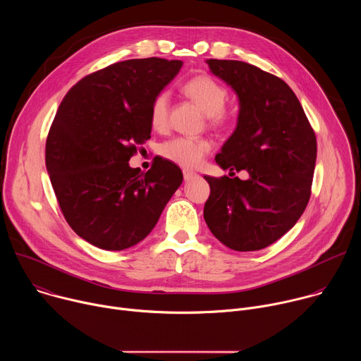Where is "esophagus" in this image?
Returning <instances> with one entry per match:
<instances>
[{
	"instance_id": "obj_1",
	"label": "esophagus",
	"mask_w": 361,
	"mask_h": 361,
	"mask_svg": "<svg viewBox=\"0 0 361 361\" xmlns=\"http://www.w3.org/2000/svg\"><path fill=\"white\" fill-rule=\"evenodd\" d=\"M183 174H184V180H185V181H190V180H192L194 177H197V174H195V173L188 171V170H184V171H183Z\"/></svg>"
}]
</instances>
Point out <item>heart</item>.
I'll return each instance as SVG.
<instances>
[{"instance_id":"b5f03b06","label":"heart","mask_w":361,"mask_h":361,"mask_svg":"<svg viewBox=\"0 0 361 361\" xmlns=\"http://www.w3.org/2000/svg\"><path fill=\"white\" fill-rule=\"evenodd\" d=\"M184 92L209 114L213 126L221 127L230 121V113L226 110L228 90L214 77L200 74L190 78L184 87ZM149 123L156 130H164L170 123V95L166 91L159 92L152 98L149 107ZM212 149V141L197 137H174L161 144V156L171 163L194 169L197 167L207 152Z\"/></svg>"}]
</instances>
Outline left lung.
I'll list each match as a JSON object with an SVG mask.
<instances>
[{
  "mask_svg": "<svg viewBox=\"0 0 361 361\" xmlns=\"http://www.w3.org/2000/svg\"><path fill=\"white\" fill-rule=\"evenodd\" d=\"M205 63L240 101L235 131L216 161L224 170H245L250 178L205 176L210 197L204 204V220L228 248L262 250L283 237L307 207L317 157L316 134L281 78L243 61Z\"/></svg>",
  "mask_w": 361,
  "mask_h": 361,
  "instance_id": "8db88e82",
  "label": "left lung"
}]
</instances>
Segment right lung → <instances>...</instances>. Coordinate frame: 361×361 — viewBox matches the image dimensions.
I'll use <instances>...</instances> for the list:
<instances>
[{
	"instance_id": "right-lung-1",
	"label": "right lung",
	"mask_w": 361,
	"mask_h": 361,
	"mask_svg": "<svg viewBox=\"0 0 361 361\" xmlns=\"http://www.w3.org/2000/svg\"><path fill=\"white\" fill-rule=\"evenodd\" d=\"M183 61L127 60L81 78L63 98L45 141V166L61 213L90 244L120 251L144 240L183 183L174 163L128 166L151 138L149 107Z\"/></svg>"
}]
</instances>
